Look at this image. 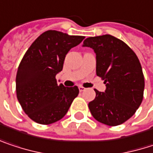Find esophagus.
I'll use <instances>...</instances> for the list:
<instances>
[{
  "label": "esophagus",
  "mask_w": 153,
  "mask_h": 153,
  "mask_svg": "<svg viewBox=\"0 0 153 153\" xmlns=\"http://www.w3.org/2000/svg\"><path fill=\"white\" fill-rule=\"evenodd\" d=\"M79 89L80 92H82V91L86 90L87 88H84V87H82V86H79Z\"/></svg>",
  "instance_id": "34e87169"
}]
</instances>
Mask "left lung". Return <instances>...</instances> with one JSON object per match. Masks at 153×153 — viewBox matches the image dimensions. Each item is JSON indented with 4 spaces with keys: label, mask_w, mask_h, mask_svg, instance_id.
I'll return each instance as SVG.
<instances>
[{
    "label": "left lung",
    "mask_w": 153,
    "mask_h": 153,
    "mask_svg": "<svg viewBox=\"0 0 153 153\" xmlns=\"http://www.w3.org/2000/svg\"><path fill=\"white\" fill-rule=\"evenodd\" d=\"M83 46L96 54V74L104 80L106 90L95 91L88 103L92 116L108 126L131 117L139 108L145 89L142 66L136 53L123 41L111 35L88 37Z\"/></svg>",
    "instance_id": "1"
}]
</instances>
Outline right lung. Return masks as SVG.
<instances>
[{"mask_svg":"<svg viewBox=\"0 0 153 153\" xmlns=\"http://www.w3.org/2000/svg\"><path fill=\"white\" fill-rule=\"evenodd\" d=\"M84 38L47 30L25 52L17 69L16 90L23 111L36 123L51 124L60 120L78 96V87L58 85L56 74L62 71L67 52Z\"/></svg>","mask_w":153,"mask_h":153,"instance_id":"add662e5","label":"right lung"}]
</instances>
